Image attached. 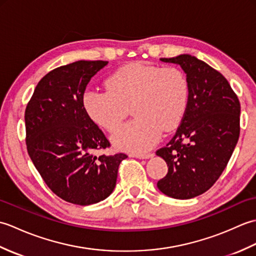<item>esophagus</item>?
I'll list each match as a JSON object with an SVG mask.
<instances>
[{
    "mask_svg": "<svg viewBox=\"0 0 256 256\" xmlns=\"http://www.w3.org/2000/svg\"><path fill=\"white\" fill-rule=\"evenodd\" d=\"M134 156L136 157V158L148 160V158H150V157H153L154 154L153 153H144V154H134Z\"/></svg>",
    "mask_w": 256,
    "mask_h": 256,
    "instance_id": "esophagus-1",
    "label": "esophagus"
}]
</instances>
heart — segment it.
<instances>
[{"instance_id":"b5f03b06","label":"heart","mask_w":256,"mask_h":256,"mask_svg":"<svg viewBox=\"0 0 256 256\" xmlns=\"http://www.w3.org/2000/svg\"><path fill=\"white\" fill-rule=\"evenodd\" d=\"M106 84V90L86 89L84 108L92 121L114 132L133 106L135 118L113 135L114 144L122 150H148L160 140L162 130L176 128L186 113L189 84L179 68L135 62L111 74Z\"/></svg>"}]
</instances>
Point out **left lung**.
<instances>
[{
	"label": "left lung",
	"instance_id": "obj_1",
	"mask_svg": "<svg viewBox=\"0 0 256 256\" xmlns=\"http://www.w3.org/2000/svg\"><path fill=\"white\" fill-rule=\"evenodd\" d=\"M160 60L186 72L189 98L176 134L156 152L168 166L157 187L168 197L190 199L214 186L226 167L240 136V101L224 76L196 57Z\"/></svg>",
	"mask_w": 256,
	"mask_h": 256
}]
</instances>
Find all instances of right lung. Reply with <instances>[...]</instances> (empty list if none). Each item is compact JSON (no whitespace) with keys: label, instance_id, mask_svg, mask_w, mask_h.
<instances>
[{"label":"right lung","instance_id":"right-lung-1","mask_svg":"<svg viewBox=\"0 0 256 256\" xmlns=\"http://www.w3.org/2000/svg\"><path fill=\"white\" fill-rule=\"evenodd\" d=\"M106 64L79 60L52 70L36 86L25 110L32 164L54 194L74 204L89 206L108 197L120 162L128 157L94 155L111 144L84 108L86 84Z\"/></svg>","mask_w":256,"mask_h":256}]
</instances>
